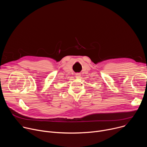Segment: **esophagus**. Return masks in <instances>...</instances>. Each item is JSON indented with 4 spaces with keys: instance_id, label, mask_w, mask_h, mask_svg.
<instances>
[{
    "instance_id": "1",
    "label": "esophagus",
    "mask_w": 147,
    "mask_h": 147,
    "mask_svg": "<svg viewBox=\"0 0 147 147\" xmlns=\"http://www.w3.org/2000/svg\"><path fill=\"white\" fill-rule=\"evenodd\" d=\"M80 74H78V73H77V74H76V78H80Z\"/></svg>"
}]
</instances>
